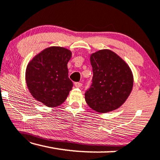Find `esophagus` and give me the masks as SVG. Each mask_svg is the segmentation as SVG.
I'll use <instances>...</instances> for the list:
<instances>
[{"instance_id": "34e87169", "label": "esophagus", "mask_w": 160, "mask_h": 160, "mask_svg": "<svg viewBox=\"0 0 160 160\" xmlns=\"http://www.w3.org/2000/svg\"><path fill=\"white\" fill-rule=\"evenodd\" d=\"M74 85H75L76 88H80V87L82 86V84L81 82H75L74 83Z\"/></svg>"}]
</instances>
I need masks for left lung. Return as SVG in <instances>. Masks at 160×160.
<instances>
[{
  "instance_id": "1",
  "label": "left lung",
  "mask_w": 160,
  "mask_h": 160,
  "mask_svg": "<svg viewBox=\"0 0 160 160\" xmlns=\"http://www.w3.org/2000/svg\"><path fill=\"white\" fill-rule=\"evenodd\" d=\"M92 83L85 92V100L94 111L107 113L119 108L130 95L133 76L129 65L109 49L90 55Z\"/></svg>"
}]
</instances>
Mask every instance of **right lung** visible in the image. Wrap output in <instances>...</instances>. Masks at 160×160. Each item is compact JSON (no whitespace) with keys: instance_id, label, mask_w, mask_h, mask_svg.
<instances>
[{"instance_id":"add662e5","label":"right lung","mask_w":160,"mask_h":160,"mask_svg":"<svg viewBox=\"0 0 160 160\" xmlns=\"http://www.w3.org/2000/svg\"><path fill=\"white\" fill-rule=\"evenodd\" d=\"M71 55L72 52L64 47H51L30 61L25 80L35 99L51 108L65 102L73 87L67 66Z\"/></svg>"}]
</instances>
